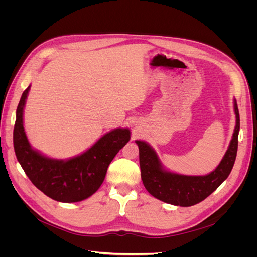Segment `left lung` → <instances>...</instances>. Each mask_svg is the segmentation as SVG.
<instances>
[{"instance_id":"left-lung-1","label":"left lung","mask_w":257,"mask_h":257,"mask_svg":"<svg viewBox=\"0 0 257 257\" xmlns=\"http://www.w3.org/2000/svg\"><path fill=\"white\" fill-rule=\"evenodd\" d=\"M236 127L228 150L220 165L207 176H183L166 172L162 168L157 154L144 142L136 141L139 148V164L142 180L152 196L167 204L190 207L200 203L213 193L226 179L235 164L238 149L240 118L235 100Z\"/></svg>"}]
</instances>
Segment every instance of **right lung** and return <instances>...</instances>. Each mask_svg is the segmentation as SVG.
Here are the masks:
<instances>
[{"instance_id": "obj_1", "label": "right lung", "mask_w": 257, "mask_h": 257, "mask_svg": "<svg viewBox=\"0 0 257 257\" xmlns=\"http://www.w3.org/2000/svg\"><path fill=\"white\" fill-rule=\"evenodd\" d=\"M29 88L22 93L14 126V149L22 169L45 195L62 203H76L90 197L103 183L115 154L130 141L127 128L104 135L90 149L68 161L44 157L30 147L23 128V107Z\"/></svg>"}]
</instances>
